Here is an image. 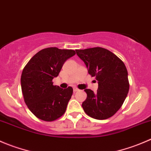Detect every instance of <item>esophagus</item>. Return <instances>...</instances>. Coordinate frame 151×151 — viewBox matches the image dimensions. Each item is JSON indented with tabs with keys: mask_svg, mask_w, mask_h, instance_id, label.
Returning a JSON list of instances; mask_svg holds the SVG:
<instances>
[{
	"mask_svg": "<svg viewBox=\"0 0 151 151\" xmlns=\"http://www.w3.org/2000/svg\"><path fill=\"white\" fill-rule=\"evenodd\" d=\"M73 91H74V92H77L78 91L79 89L77 88H73Z\"/></svg>",
	"mask_w": 151,
	"mask_h": 151,
	"instance_id": "obj_1",
	"label": "esophagus"
}]
</instances>
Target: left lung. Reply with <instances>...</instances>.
Here are the masks:
<instances>
[{"label":"left lung","instance_id":"1","mask_svg":"<svg viewBox=\"0 0 151 151\" xmlns=\"http://www.w3.org/2000/svg\"><path fill=\"white\" fill-rule=\"evenodd\" d=\"M88 74L98 81V90L85 89L87 98L82 104L87 115L96 119H106L114 115L123 104L128 91V71L114 54L101 47L77 49Z\"/></svg>","mask_w":151,"mask_h":151}]
</instances>
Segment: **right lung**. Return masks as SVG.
Returning <instances> with one entry per match:
<instances>
[{
    "label": "right lung",
    "instance_id": "1",
    "mask_svg": "<svg viewBox=\"0 0 151 151\" xmlns=\"http://www.w3.org/2000/svg\"><path fill=\"white\" fill-rule=\"evenodd\" d=\"M75 54L71 49L46 48L34 55L23 68L20 83L25 103L38 119L52 122L65 112L73 88H60L52 80Z\"/></svg>",
    "mask_w": 151,
    "mask_h": 151
}]
</instances>
